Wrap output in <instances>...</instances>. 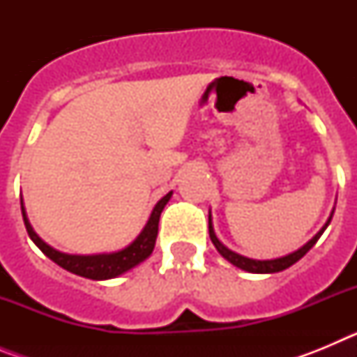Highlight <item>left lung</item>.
<instances>
[{
	"instance_id": "1",
	"label": "left lung",
	"mask_w": 357,
	"mask_h": 357,
	"mask_svg": "<svg viewBox=\"0 0 357 357\" xmlns=\"http://www.w3.org/2000/svg\"><path fill=\"white\" fill-rule=\"evenodd\" d=\"M333 213H334V211H333ZM333 213H331V216H329V220L326 222V225L321 227L317 234L313 236V239H309L304 247H301L298 250L291 252V254L284 255V257H277V259H268V261L248 259V257H245V255H239V254H236V252L229 250V248H227L225 245H223V243L216 238V234H214L213 222H211V214H209V238H211V241H213L214 247H216V250L220 252V254H222L223 257L229 261V263H232L234 266L241 268V270H245V272H250V273H277V272H282V270H286V268H289L291 264H295L298 259H302V257H304V255L314 247V243L320 239V236L324 234V230L327 229V225H329L331 220H333Z\"/></svg>"
}]
</instances>
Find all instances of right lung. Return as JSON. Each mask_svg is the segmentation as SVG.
Returning a JSON list of instances; mask_svg holds the SVG:
<instances>
[{"instance_id": "right-lung-1", "label": "right lung", "mask_w": 357, "mask_h": 357, "mask_svg": "<svg viewBox=\"0 0 357 357\" xmlns=\"http://www.w3.org/2000/svg\"><path fill=\"white\" fill-rule=\"evenodd\" d=\"M172 195L173 193L169 191L166 197H162L157 202V206L151 211L146 225L141 230V234L137 236L128 247H125L123 250L112 252V254L73 255L55 250V248L50 247L48 243H44L43 239L36 234V230L31 229L30 222H28L26 211H24L23 200H21V213H23L24 227H26V232L28 236H30V239L43 250L44 255H48L53 263H56L59 266L68 270V272L75 273V275L85 277V279L105 280L114 279V277L128 272V270H132V268L137 266V264L143 263L144 259L150 257V254L153 252V247H155L157 232H159L160 213H162L164 206L169 202Z\"/></svg>"}]
</instances>
